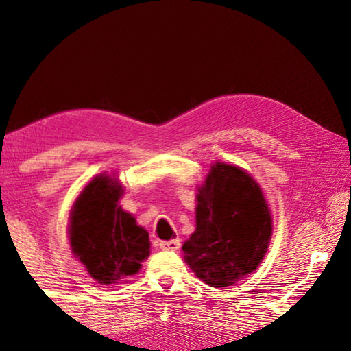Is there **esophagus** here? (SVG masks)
Returning <instances> with one entry per match:
<instances>
[{
	"mask_svg": "<svg viewBox=\"0 0 351 351\" xmlns=\"http://www.w3.org/2000/svg\"><path fill=\"white\" fill-rule=\"evenodd\" d=\"M161 249L162 251H171V252H176L180 251V240L173 239V240H169V241H161Z\"/></svg>",
	"mask_w": 351,
	"mask_h": 351,
	"instance_id": "esophagus-1",
	"label": "esophagus"
}]
</instances>
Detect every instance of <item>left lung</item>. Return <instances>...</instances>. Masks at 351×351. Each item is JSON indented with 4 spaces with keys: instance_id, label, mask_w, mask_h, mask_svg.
<instances>
[{
    "instance_id": "1",
    "label": "left lung",
    "mask_w": 351,
    "mask_h": 351,
    "mask_svg": "<svg viewBox=\"0 0 351 351\" xmlns=\"http://www.w3.org/2000/svg\"><path fill=\"white\" fill-rule=\"evenodd\" d=\"M197 203V229L182 245L184 260L209 287H230L257 269L268 251V203L247 171L224 162L212 165Z\"/></svg>"
}]
</instances>
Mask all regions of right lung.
Returning <instances> with one entry per match:
<instances>
[{
  "label": "right lung",
  "mask_w": 351,
  "mask_h": 351,
  "mask_svg": "<svg viewBox=\"0 0 351 351\" xmlns=\"http://www.w3.org/2000/svg\"><path fill=\"white\" fill-rule=\"evenodd\" d=\"M122 193L116 178L102 173L82 190L71 209V251L100 285L136 274L150 255L148 232L117 204Z\"/></svg>",
  "instance_id": "1"
}]
</instances>
